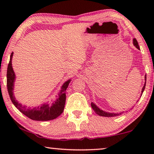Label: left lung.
Listing matches in <instances>:
<instances>
[{
	"label": "left lung",
	"mask_w": 154,
	"mask_h": 154,
	"mask_svg": "<svg viewBox=\"0 0 154 154\" xmlns=\"http://www.w3.org/2000/svg\"><path fill=\"white\" fill-rule=\"evenodd\" d=\"M133 44L136 47L137 49H140L139 48V44H138V42L136 38H133ZM145 81H146V75L145 76ZM145 85H146V82H145V84H144V86L142 88V90H141V93L143 94V91H144L145 88ZM91 106H92V108L93 109V110L95 111V113L96 114H98V116H103V117H108V118H110V117H115V116H119V115H121L122 113H108V112H106V111H104L103 110H101V109H99L97 106H96L94 103H91Z\"/></svg>",
	"instance_id": "8db88e82"
}]
</instances>
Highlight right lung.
I'll use <instances>...</instances> for the list:
<instances>
[{"instance_id": "add662e5", "label": "right lung", "mask_w": 154, "mask_h": 154, "mask_svg": "<svg viewBox=\"0 0 154 154\" xmlns=\"http://www.w3.org/2000/svg\"><path fill=\"white\" fill-rule=\"evenodd\" d=\"M14 52H12L10 56V61L7 67V85L10 98L12 103L18 110L32 120L35 121H48L54 119L60 116L64 111L65 102H66V90L71 79L66 81L61 88V90L58 94V98L54 103L51 104L45 103L36 107L31 108L22 105L17 102L14 95V82L15 75L12 67V57Z\"/></svg>"}]
</instances>
